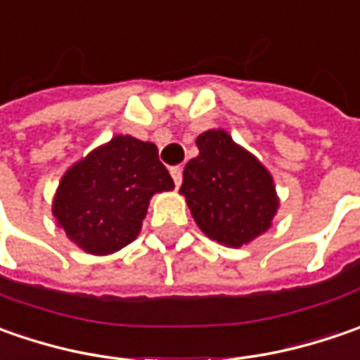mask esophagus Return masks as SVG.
Listing matches in <instances>:
<instances>
[{"label": "esophagus", "instance_id": "34e87169", "mask_svg": "<svg viewBox=\"0 0 360 360\" xmlns=\"http://www.w3.org/2000/svg\"><path fill=\"white\" fill-rule=\"evenodd\" d=\"M170 174H172L174 184L178 188L182 184V166H174V168H170Z\"/></svg>", "mask_w": 360, "mask_h": 360}]
</instances>
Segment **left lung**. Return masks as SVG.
I'll list each match as a JSON object with an SVG mask.
<instances>
[{
  "mask_svg": "<svg viewBox=\"0 0 360 360\" xmlns=\"http://www.w3.org/2000/svg\"><path fill=\"white\" fill-rule=\"evenodd\" d=\"M200 154L184 168L180 194L198 229L212 240L240 248L272 226L281 206L272 174L229 131L196 138Z\"/></svg>",
  "mask_w": 360,
  "mask_h": 360,
  "instance_id": "8db88e82",
  "label": "left lung"
}]
</instances>
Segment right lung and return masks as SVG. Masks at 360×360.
I'll list each match as a JSON object with an SVG mask.
<instances>
[{"label":"right lung","mask_w":360,"mask_h":360,"mask_svg":"<svg viewBox=\"0 0 360 360\" xmlns=\"http://www.w3.org/2000/svg\"><path fill=\"white\" fill-rule=\"evenodd\" d=\"M168 190L174 180L158 148L118 134L65 170L51 214L84 252L114 255L138 238L152 196Z\"/></svg>","instance_id":"right-lung-1"}]
</instances>
